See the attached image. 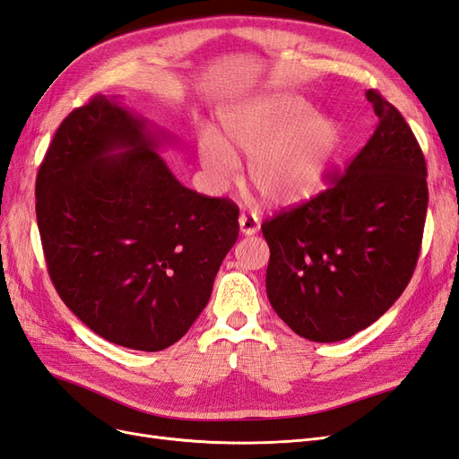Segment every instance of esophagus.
Instances as JSON below:
<instances>
[{
	"mask_svg": "<svg viewBox=\"0 0 459 459\" xmlns=\"http://www.w3.org/2000/svg\"><path fill=\"white\" fill-rule=\"evenodd\" d=\"M239 228L243 235H255L260 230V220L251 212H241Z\"/></svg>",
	"mask_w": 459,
	"mask_h": 459,
	"instance_id": "1",
	"label": "esophagus"
}]
</instances>
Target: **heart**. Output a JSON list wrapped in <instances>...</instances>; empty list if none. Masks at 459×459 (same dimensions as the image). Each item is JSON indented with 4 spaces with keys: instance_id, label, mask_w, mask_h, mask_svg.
Here are the masks:
<instances>
[{
    "instance_id": "1",
    "label": "heart",
    "mask_w": 459,
    "mask_h": 459,
    "mask_svg": "<svg viewBox=\"0 0 459 459\" xmlns=\"http://www.w3.org/2000/svg\"><path fill=\"white\" fill-rule=\"evenodd\" d=\"M220 132L197 137V157L206 182L224 191L239 179L248 159V184L268 206H293L324 186L342 142L337 118L316 113L293 91L231 103L218 113Z\"/></svg>"
}]
</instances>
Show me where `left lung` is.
<instances>
[{
	"instance_id": "1",
	"label": "left lung",
	"mask_w": 459,
	"mask_h": 459,
	"mask_svg": "<svg viewBox=\"0 0 459 459\" xmlns=\"http://www.w3.org/2000/svg\"><path fill=\"white\" fill-rule=\"evenodd\" d=\"M377 126L333 186L262 224L275 314L314 342L369 327L404 293L420 258L429 191L418 140L369 90Z\"/></svg>"
}]
</instances>
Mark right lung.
Wrapping results in <instances>:
<instances>
[{"label":"right lung","instance_id":"obj_1","mask_svg":"<svg viewBox=\"0 0 459 459\" xmlns=\"http://www.w3.org/2000/svg\"><path fill=\"white\" fill-rule=\"evenodd\" d=\"M174 143L95 95L55 134L36 179L51 281L93 333L157 352L182 339L238 241L239 208L182 186L159 155Z\"/></svg>","mask_w":459,"mask_h":459}]
</instances>
